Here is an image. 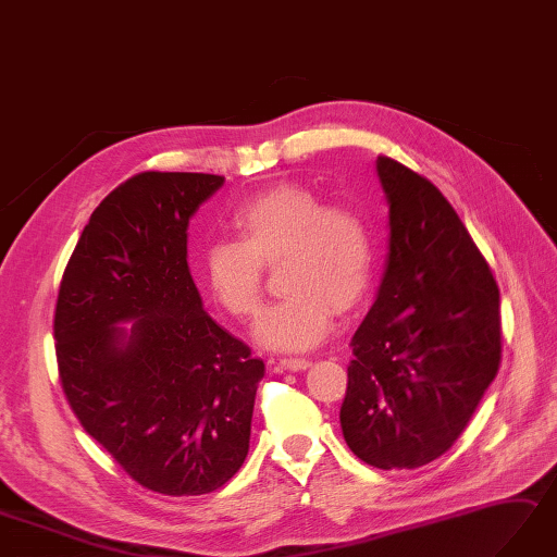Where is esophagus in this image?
Returning a JSON list of instances; mask_svg holds the SVG:
<instances>
[{
  "mask_svg": "<svg viewBox=\"0 0 557 557\" xmlns=\"http://www.w3.org/2000/svg\"><path fill=\"white\" fill-rule=\"evenodd\" d=\"M278 366L283 370H293V372H299V370H307L311 366L309 358H281Z\"/></svg>",
  "mask_w": 557,
  "mask_h": 557,
  "instance_id": "34e87169",
  "label": "esophagus"
}]
</instances>
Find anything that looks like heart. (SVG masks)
Instances as JSON below:
<instances>
[{
    "mask_svg": "<svg viewBox=\"0 0 557 557\" xmlns=\"http://www.w3.org/2000/svg\"><path fill=\"white\" fill-rule=\"evenodd\" d=\"M238 238H213L201 252V278L215 305L238 321L260 309L264 264H281V288L255 339L276 351H307L368 295L377 244L370 218L351 203H327L319 191L281 185L232 213Z\"/></svg>",
    "mask_w": 557,
    "mask_h": 557,
    "instance_id": "obj_1",
    "label": "heart"
}]
</instances>
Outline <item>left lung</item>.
<instances>
[{
    "label": "left lung",
    "instance_id": "obj_1",
    "mask_svg": "<svg viewBox=\"0 0 557 557\" xmlns=\"http://www.w3.org/2000/svg\"><path fill=\"white\" fill-rule=\"evenodd\" d=\"M388 203L386 269L339 410L344 441L374 469H419L471 422L502 360L499 288L431 180L377 157Z\"/></svg>",
    "mask_w": 557,
    "mask_h": 557
}]
</instances>
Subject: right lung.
<instances>
[{"label":"right lung","instance_id":"obj_1","mask_svg":"<svg viewBox=\"0 0 557 557\" xmlns=\"http://www.w3.org/2000/svg\"><path fill=\"white\" fill-rule=\"evenodd\" d=\"M222 175H133L102 199L60 281V384L143 487L197 497L242 469L264 363L203 311L187 227ZM128 322V326H122Z\"/></svg>","mask_w":557,"mask_h":557}]
</instances>
